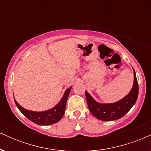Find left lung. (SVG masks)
I'll list each match as a JSON object with an SVG mask.
<instances>
[{"mask_svg":"<svg viewBox=\"0 0 151 151\" xmlns=\"http://www.w3.org/2000/svg\"><path fill=\"white\" fill-rule=\"evenodd\" d=\"M133 74H134V81L130 93L120 101L115 103H98L91 97V95L87 91H85L88 107L91 113L96 119L104 121L116 120L122 118L132 108L133 106L136 102L138 95V84L134 69H133Z\"/></svg>","mask_w":151,"mask_h":151,"instance_id":"1","label":"left lung"}]
</instances>
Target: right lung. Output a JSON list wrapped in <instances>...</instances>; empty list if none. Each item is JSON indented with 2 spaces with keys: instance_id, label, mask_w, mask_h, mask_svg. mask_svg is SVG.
<instances>
[{
  "instance_id": "add662e5",
  "label": "right lung",
  "mask_w": 151,
  "mask_h": 151,
  "mask_svg": "<svg viewBox=\"0 0 151 151\" xmlns=\"http://www.w3.org/2000/svg\"><path fill=\"white\" fill-rule=\"evenodd\" d=\"M70 91L71 87L66 90L65 93H64L63 97L62 98V99L60 100V101L59 102L58 104L55 106L54 108L50 109V110L45 111L36 112L28 111L27 109L22 108L21 106L18 104V103L15 100V102L19 110L29 120L32 121L35 124H37V125L47 126L58 122L64 116L67 100L69 96V94H70Z\"/></svg>"
}]
</instances>
